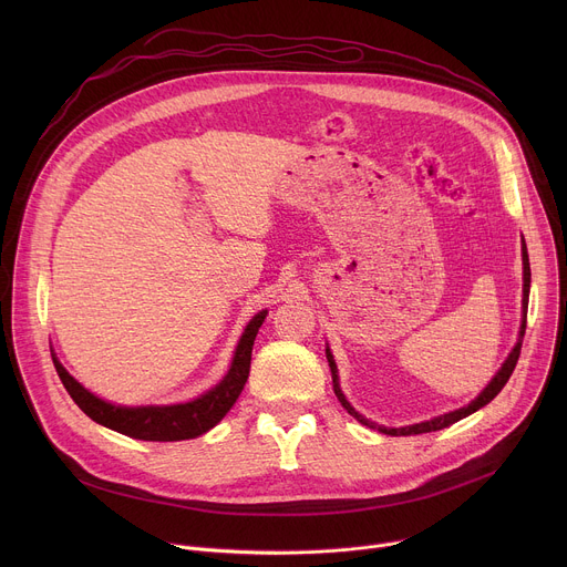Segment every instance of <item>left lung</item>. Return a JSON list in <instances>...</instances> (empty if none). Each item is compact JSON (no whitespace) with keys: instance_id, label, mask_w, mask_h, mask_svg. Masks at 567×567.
<instances>
[{"instance_id":"8db88e82","label":"left lung","mask_w":567,"mask_h":567,"mask_svg":"<svg viewBox=\"0 0 567 567\" xmlns=\"http://www.w3.org/2000/svg\"><path fill=\"white\" fill-rule=\"evenodd\" d=\"M529 282H532V271H529V256H527V247H525V239H523V322H520V332H518V341H516V346H514V350L509 352V357L505 359V363H503V368L496 372V377L489 381V385L484 388L471 403L468 406H464V409H457V411H451V413H444V415H440V417H433V420H429V422H422V424H413V426H401V429H388V426H379V424H374V422H370V420H365L361 413H357L354 409H352V403L346 399V394H343V390H341V385H339V370H337V363H334V357H332V352H330V348L326 350V354H328V363H330V370H332V383H334V394L339 396V401H341V406L357 420V422H361L363 426H368V429H377L379 433H383V435H394V437H399V435H420V433H433V431H442V429H446V426H451V424H455V422H460V420H464V417H468L471 413H475V411H480L482 406H487V403L505 388V383L509 381V377H512V372H514V368H516V363H518V357H520V346H523V337H525V328H527V302H529Z\"/></svg>"}]
</instances>
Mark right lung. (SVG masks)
Masks as SVG:
<instances>
[{"label": "right lung", "instance_id": "obj_1", "mask_svg": "<svg viewBox=\"0 0 567 567\" xmlns=\"http://www.w3.org/2000/svg\"><path fill=\"white\" fill-rule=\"evenodd\" d=\"M267 318V309L258 311L249 326L239 337V343L233 354V363L226 372V377L204 392L202 396L186 401V403H173V406H116L110 403L87 388L80 385L53 357L55 372L71 394V399L78 403V409L87 417H92L96 424H103L116 433H123L134 440L145 442H179V440H193L210 431L215 424L221 422V417L233 409L239 392L245 390V383L249 379L251 370V350L256 334Z\"/></svg>", "mask_w": 567, "mask_h": 567}]
</instances>
